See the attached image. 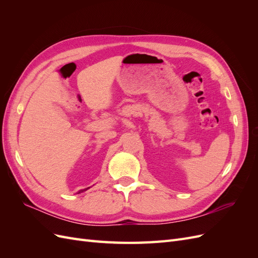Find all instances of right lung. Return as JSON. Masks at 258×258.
Wrapping results in <instances>:
<instances>
[{"mask_svg": "<svg viewBox=\"0 0 258 258\" xmlns=\"http://www.w3.org/2000/svg\"><path fill=\"white\" fill-rule=\"evenodd\" d=\"M87 189H88V188H86V189H84V190H87ZM84 190H81V191H84ZM81 191H80V192H81Z\"/></svg>", "mask_w": 258, "mask_h": 258, "instance_id": "obj_1", "label": "right lung"}]
</instances>
